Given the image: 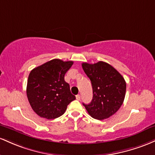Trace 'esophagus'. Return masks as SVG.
Listing matches in <instances>:
<instances>
[{"instance_id": "esophagus-1", "label": "esophagus", "mask_w": 155, "mask_h": 155, "mask_svg": "<svg viewBox=\"0 0 155 155\" xmlns=\"http://www.w3.org/2000/svg\"><path fill=\"white\" fill-rule=\"evenodd\" d=\"M76 99H77L78 100H81V96H80L79 94L76 95Z\"/></svg>"}]
</instances>
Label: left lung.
Masks as SVG:
<instances>
[{
	"mask_svg": "<svg viewBox=\"0 0 155 155\" xmlns=\"http://www.w3.org/2000/svg\"><path fill=\"white\" fill-rule=\"evenodd\" d=\"M83 69L91 83L93 99L88 105L83 103L92 118L102 120L117 112L124 102L126 82L115 68L104 61L82 64Z\"/></svg>",
	"mask_w": 155,
	"mask_h": 155,
	"instance_id": "8db88e82",
	"label": "left lung"
}]
</instances>
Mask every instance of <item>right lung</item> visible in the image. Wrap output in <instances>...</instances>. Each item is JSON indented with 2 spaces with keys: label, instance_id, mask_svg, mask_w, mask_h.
Returning <instances> with one entry per match:
<instances>
[{
  "label": "right lung",
  "instance_id": "right-lung-1",
  "mask_svg": "<svg viewBox=\"0 0 155 155\" xmlns=\"http://www.w3.org/2000/svg\"><path fill=\"white\" fill-rule=\"evenodd\" d=\"M73 61L53 59L31 71L27 83L28 100L40 117L53 119L63 115L75 96L64 81Z\"/></svg>",
  "mask_w": 155,
  "mask_h": 155
}]
</instances>
